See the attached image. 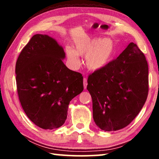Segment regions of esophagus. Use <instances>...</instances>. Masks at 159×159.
Returning a JSON list of instances; mask_svg holds the SVG:
<instances>
[{
	"label": "esophagus",
	"mask_w": 159,
	"mask_h": 159,
	"mask_svg": "<svg viewBox=\"0 0 159 159\" xmlns=\"http://www.w3.org/2000/svg\"><path fill=\"white\" fill-rule=\"evenodd\" d=\"M87 85H88L87 79H86V78H84V79H83V85H84L85 89H86V88H87Z\"/></svg>",
	"instance_id": "obj_1"
}]
</instances>
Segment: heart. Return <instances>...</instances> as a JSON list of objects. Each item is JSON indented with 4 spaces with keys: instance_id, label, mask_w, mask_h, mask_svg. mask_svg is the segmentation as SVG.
I'll list each match as a JSON object with an SVG mask.
<instances>
[{
    "instance_id": "heart-1",
    "label": "heart",
    "mask_w": 159,
    "mask_h": 159,
    "mask_svg": "<svg viewBox=\"0 0 159 159\" xmlns=\"http://www.w3.org/2000/svg\"><path fill=\"white\" fill-rule=\"evenodd\" d=\"M114 52V44L109 39H88L76 41L75 50L66 48L70 65L76 68L80 64L79 56L86 57V66L90 70L98 71L105 66Z\"/></svg>"
}]
</instances>
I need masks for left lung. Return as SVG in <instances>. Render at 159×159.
I'll return each instance as SVG.
<instances>
[{"mask_svg":"<svg viewBox=\"0 0 159 159\" xmlns=\"http://www.w3.org/2000/svg\"><path fill=\"white\" fill-rule=\"evenodd\" d=\"M144 53L130 43L114 60L88 78L95 123L104 131L126 127L141 111L149 92Z\"/></svg>","mask_w":159,"mask_h":159,"instance_id":"left-lung-1","label":"left lung"}]
</instances>
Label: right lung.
<instances>
[{
  "label": "right lung",
  "instance_id": "add662e5",
  "mask_svg": "<svg viewBox=\"0 0 159 159\" xmlns=\"http://www.w3.org/2000/svg\"><path fill=\"white\" fill-rule=\"evenodd\" d=\"M63 48L48 35L36 34L23 48L15 66L21 105L35 125L60 128L69 102L83 90L82 74L67 68Z\"/></svg>",
  "mask_w": 159,
  "mask_h": 159
}]
</instances>
